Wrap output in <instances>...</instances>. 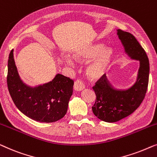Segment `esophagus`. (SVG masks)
<instances>
[{
  "mask_svg": "<svg viewBox=\"0 0 157 157\" xmlns=\"http://www.w3.org/2000/svg\"><path fill=\"white\" fill-rule=\"evenodd\" d=\"M85 85H84V83L82 82L81 80H79V79H77V80L74 83V89L75 90H76V91L79 92V91H82V90L85 89Z\"/></svg>",
  "mask_w": 157,
  "mask_h": 157,
  "instance_id": "obj_1",
  "label": "esophagus"
}]
</instances>
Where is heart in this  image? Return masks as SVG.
I'll use <instances>...</instances> for the list:
<instances>
[{
    "mask_svg": "<svg viewBox=\"0 0 157 157\" xmlns=\"http://www.w3.org/2000/svg\"><path fill=\"white\" fill-rule=\"evenodd\" d=\"M102 44L94 43L77 48L72 52V56L77 62L87 63L85 69L86 75L90 79L97 80L100 79L107 72L111 61L112 52ZM63 60L69 66L74 65L71 56L66 55Z\"/></svg>",
    "mask_w": 157,
    "mask_h": 157,
    "instance_id": "obj_1",
    "label": "heart"
}]
</instances>
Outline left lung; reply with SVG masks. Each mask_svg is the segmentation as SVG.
I'll list each match as a JSON object with an SVG mask.
<instances>
[{"mask_svg":"<svg viewBox=\"0 0 157 157\" xmlns=\"http://www.w3.org/2000/svg\"><path fill=\"white\" fill-rule=\"evenodd\" d=\"M117 35L125 53L140 62V67L135 82L127 89L114 87L107 76L99 79L93 87L97 98L92 112L106 122H116L133 113L144 100L149 83V63L144 50L129 33L118 29Z\"/></svg>","mask_w":157,"mask_h":157,"instance_id":"1","label":"left lung"}]
</instances>
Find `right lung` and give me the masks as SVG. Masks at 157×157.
Masks as SVG:
<instances>
[{
  "label": "right lung",
  "mask_w": 157,
  "mask_h": 157,
  "mask_svg": "<svg viewBox=\"0 0 157 157\" xmlns=\"http://www.w3.org/2000/svg\"><path fill=\"white\" fill-rule=\"evenodd\" d=\"M7 84L13 102L22 113L37 122L49 123L60 120L67 113L74 82L57 74L49 82L28 85L20 78L12 50L8 61Z\"/></svg>",
  "instance_id": "right-lung-1"
}]
</instances>
